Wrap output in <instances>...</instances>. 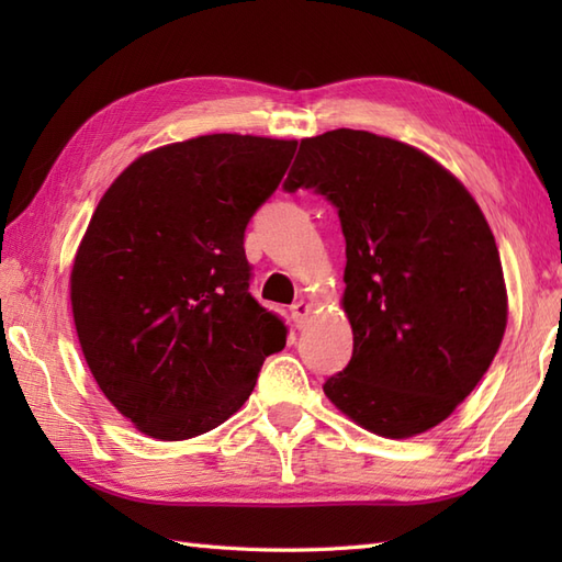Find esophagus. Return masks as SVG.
<instances>
[{"mask_svg":"<svg viewBox=\"0 0 562 562\" xmlns=\"http://www.w3.org/2000/svg\"><path fill=\"white\" fill-rule=\"evenodd\" d=\"M290 312H292L294 326H296V328H304L308 314H312V306H308L304 300H300V302H294V304L290 306Z\"/></svg>","mask_w":562,"mask_h":562,"instance_id":"34e87169","label":"esophagus"}]
</instances>
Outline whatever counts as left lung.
Returning a JSON list of instances; mask_svg holds the SVG:
<instances>
[{
    "label": "left lung",
    "mask_w": 562,
    "mask_h": 562,
    "mask_svg": "<svg viewBox=\"0 0 562 562\" xmlns=\"http://www.w3.org/2000/svg\"><path fill=\"white\" fill-rule=\"evenodd\" d=\"M338 210L352 360L324 393L381 437L405 439L457 411L507 328L495 236L445 166L364 130L306 137L282 183Z\"/></svg>",
    "instance_id": "obj_1"
}]
</instances>
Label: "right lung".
Segmentation results:
<instances>
[{
  "mask_svg": "<svg viewBox=\"0 0 562 562\" xmlns=\"http://www.w3.org/2000/svg\"><path fill=\"white\" fill-rule=\"evenodd\" d=\"M294 151V139L202 135L142 154L101 198L71 266V314L103 396L139 432H210L288 342L248 292L244 234Z\"/></svg>",
  "mask_w": 562,
  "mask_h": 562,
  "instance_id": "obj_1",
  "label": "right lung"
}]
</instances>
